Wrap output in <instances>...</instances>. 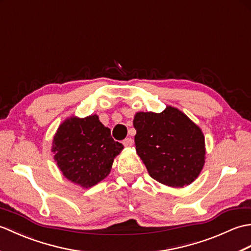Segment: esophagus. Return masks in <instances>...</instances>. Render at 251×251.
<instances>
[{"instance_id": "34e87169", "label": "esophagus", "mask_w": 251, "mask_h": 251, "mask_svg": "<svg viewBox=\"0 0 251 251\" xmlns=\"http://www.w3.org/2000/svg\"><path fill=\"white\" fill-rule=\"evenodd\" d=\"M123 145L126 148H130L132 145H134V141H132L131 138H126V139L123 141Z\"/></svg>"}]
</instances>
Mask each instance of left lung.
I'll list each match as a JSON object with an SVG mask.
<instances>
[{
    "label": "left lung",
    "mask_w": 251,
    "mask_h": 251,
    "mask_svg": "<svg viewBox=\"0 0 251 251\" xmlns=\"http://www.w3.org/2000/svg\"><path fill=\"white\" fill-rule=\"evenodd\" d=\"M137 154L158 182L183 188L205 164V137L188 116L173 106L162 113L138 112L134 117Z\"/></svg>",
    "instance_id": "8db88e82"
}]
</instances>
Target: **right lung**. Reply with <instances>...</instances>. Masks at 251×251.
<instances>
[{"mask_svg": "<svg viewBox=\"0 0 251 251\" xmlns=\"http://www.w3.org/2000/svg\"><path fill=\"white\" fill-rule=\"evenodd\" d=\"M124 149L97 115L71 116L58 128L51 151L62 175L83 188H92L111 172L114 157Z\"/></svg>", "mask_w": 251, "mask_h": 251, "instance_id": "right-lung-1", "label": "right lung"}]
</instances>
